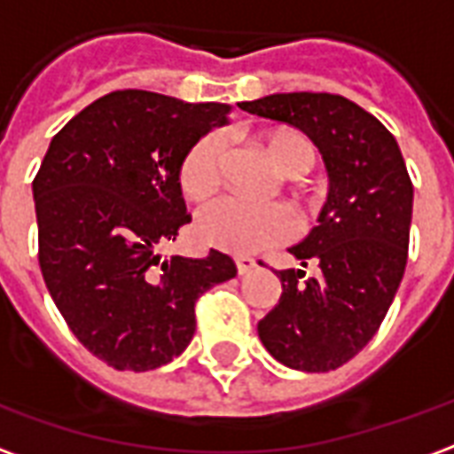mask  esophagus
<instances>
[{"label": "esophagus", "instance_id": "obj_1", "mask_svg": "<svg viewBox=\"0 0 454 454\" xmlns=\"http://www.w3.org/2000/svg\"><path fill=\"white\" fill-rule=\"evenodd\" d=\"M257 267V262L253 257H236V270L238 275H247V272H253Z\"/></svg>", "mask_w": 454, "mask_h": 454}]
</instances>
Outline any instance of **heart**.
Instances as JSON below:
<instances>
[{
  "instance_id": "1",
  "label": "heart",
  "mask_w": 454,
  "mask_h": 454,
  "mask_svg": "<svg viewBox=\"0 0 454 454\" xmlns=\"http://www.w3.org/2000/svg\"><path fill=\"white\" fill-rule=\"evenodd\" d=\"M265 150L286 177H299L314 165L311 143L296 130H275L265 138ZM223 179V138L207 133L189 148L179 168V184L192 201H207ZM296 221L282 204H247L226 197L208 204L197 218L199 238L211 247L233 255H253L294 236Z\"/></svg>"
}]
</instances>
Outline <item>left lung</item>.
Returning <instances> with one entry per match:
<instances>
[{
	"label": "left lung",
	"mask_w": 454,
	"mask_h": 454,
	"mask_svg": "<svg viewBox=\"0 0 454 454\" xmlns=\"http://www.w3.org/2000/svg\"><path fill=\"white\" fill-rule=\"evenodd\" d=\"M240 109L304 130L328 172L318 226L289 247L318 275L277 272L282 296L257 335L292 370H338L374 338L406 270L413 184L399 143L340 94H270Z\"/></svg>",
	"instance_id": "obj_1"
}]
</instances>
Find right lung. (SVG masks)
<instances>
[{
	"instance_id": "right-lung-1",
	"label": "right lung",
	"mask_w": 454,
	"mask_h": 454,
	"mask_svg": "<svg viewBox=\"0 0 454 454\" xmlns=\"http://www.w3.org/2000/svg\"><path fill=\"white\" fill-rule=\"evenodd\" d=\"M228 104L121 90L92 102L48 145L34 179L38 262L74 338L114 370L148 372L184 352L194 304L236 277L233 260L158 246L192 221L179 168Z\"/></svg>"
}]
</instances>
